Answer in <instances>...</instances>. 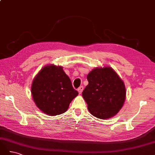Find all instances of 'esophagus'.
I'll use <instances>...</instances> for the list:
<instances>
[{"instance_id":"34e87169","label":"esophagus","mask_w":155,"mask_h":155,"mask_svg":"<svg viewBox=\"0 0 155 155\" xmlns=\"http://www.w3.org/2000/svg\"><path fill=\"white\" fill-rule=\"evenodd\" d=\"M83 89H84V87H83V86L79 87L78 88V91L79 94H81V92H83Z\"/></svg>"}]
</instances>
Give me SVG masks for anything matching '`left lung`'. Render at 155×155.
Masks as SVG:
<instances>
[{"instance_id":"obj_1","label":"left lung","mask_w":155,"mask_h":155,"mask_svg":"<svg viewBox=\"0 0 155 155\" xmlns=\"http://www.w3.org/2000/svg\"><path fill=\"white\" fill-rule=\"evenodd\" d=\"M88 85L82 96L89 112L96 118L108 119L118 113L126 96L125 85L109 67L96 68L87 75Z\"/></svg>"}]
</instances>
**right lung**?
<instances>
[{
    "instance_id": "obj_1",
    "label": "right lung",
    "mask_w": 155,
    "mask_h": 155,
    "mask_svg": "<svg viewBox=\"0 0 155 155\" xmlns=\"http://www.w3.org/2000/svg\"><path fill=\"white\" fill-rule=\"evenodd\" d=\"M31 94L36 105L49 116L66 112L70 102L78 94L61 67L46 66L35 78Z\"/></svg>"
}]
</instances>
